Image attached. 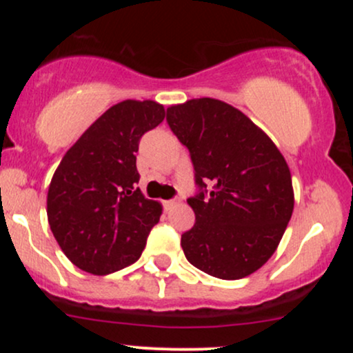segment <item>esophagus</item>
<instances>
[{
  "label": "esophagus",
  "mask_w": 353,
  "mask_h": 353,
  "mask_svg": "<svg viewBox=\"0 0 353 353\" xmlns=\"http://www.w3.org/2000/svg\"><path fill=\"white\" fill-rule=\"evenodd\" d=\"M176 204H177V199H171V201H164V202H163V205H164L165 210L172 209Z\"/></svg>",
  "instance_id": "34e87169"
}]
</instances>
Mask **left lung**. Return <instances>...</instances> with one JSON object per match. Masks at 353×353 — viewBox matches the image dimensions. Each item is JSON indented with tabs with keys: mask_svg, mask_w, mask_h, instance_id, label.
I'll return each instance as SVG.
<instances>
[{
	"mask_svg": "<svg viewBox=\"0 0 353 353\" xmlns=\"http://www.w3.org/2000/svg\"><path fill=\"white\" fill-rule=\"evenodd\" d=\"M168 124L189 149L199 194L181 245L194 267L237 281L272 257L294 210L290 169L269 136L224 101L168 108ZM211 189L207 192V185Z\"/></svg>",
	"mask_w": 353,
	"mask_h": 353,
	"instance_id": "8db88e82",
	"label": "left lung"
}]
</instances>
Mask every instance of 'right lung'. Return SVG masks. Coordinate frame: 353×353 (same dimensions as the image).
Here are the masks:
<instances>
[{
    "label": "right lung",
    "mask_w": 353,
    "mask_h": 353,
    "mask_svg": "<svg viewBox=\"0 0 353 353\" xmlns=\"http://www.w3.org/2000/svg\"><path fill=\"white\" fill-rule=\"evenodd\" d=\"M163 104L125 99L109 108L68 149L48 189V222L81 270L108 275L134 264L163 205L136 184L144 132L164 121Z\"/></svg>",
    "instance_id": "right-lung-1"
}]
</instances>
